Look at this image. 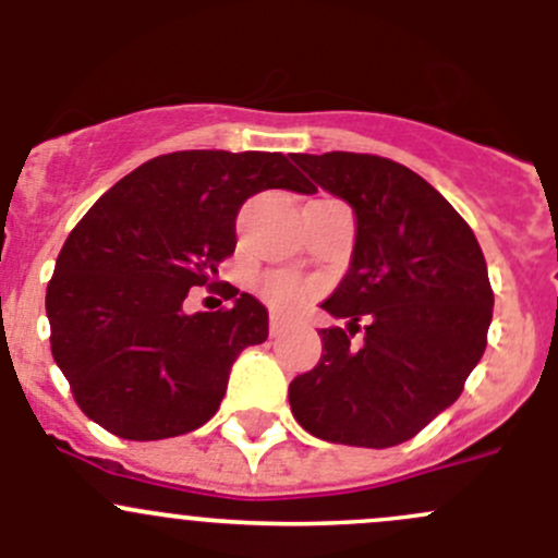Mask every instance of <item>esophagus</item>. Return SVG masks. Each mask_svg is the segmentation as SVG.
Segmentation results:
<instances>
[{"label":"esophagus","instance_id":"obj_1","mask_svg":"<svg viewBox=\"0 0 558 558\" xmlns=\"http://www.w3.org/2000/svg\"><path fill=\"white\" fill-rule=\"evenodd\" d=\"M286 326H289V318H283L280 313H269V335H272V337L283 335Z\"/></svg>","mask_w":558,"mask_h":558}]
</instances>
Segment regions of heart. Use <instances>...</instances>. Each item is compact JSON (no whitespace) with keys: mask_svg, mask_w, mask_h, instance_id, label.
I'll return each mask as SVG.
<instances>
[{"mask_svg":"<svg viewBox=\"0 0 558 558\" xmlns=\"http://www.w3.org/2000/svg\"><path fill=\"white\" fill-rule=\"evenodd\" d=\"M262 294L275 307H289L307 294V286L291 272H272L262 278Z\"/></svg>","mask_w":558,"mask_h":558,"instance_id":"heart-1","label":"heart"}]
</instances>
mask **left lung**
Segmentation results:
<instances>
[{"instance_id": "8db88e82", "label": "left lung", "mask_w": 558, "mask_h": 558, "mask_svg": "<svg viewBox=\"0 0 558 558\" xmlns=\"http://www.w3.org/2000/svg\"><path fill=\"white\" fill-rule=\"evenodd\" d=\"M356 213L353 262L324 311V353L289 386L291 413L326 442L391 448L451 408L481 362L494 311L486 258L451 202L373 154H291Z\"/></svg>"}]
</instances>
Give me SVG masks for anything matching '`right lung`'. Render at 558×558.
Here are the masks:
<instances>
[{"instance_id":"1","label":"right lung","mask_w":558,"mask_h":558,"mask_svg":"<svg viewBox=\"0 0 558 558\" xmlns=\"http://www.w3.org/2000/svg\"><path fill=\"white\" fill-rule=\"evenodd\" d=\"M267 189L315 185L283 154L178 150L118 180L72 229L45 294L50 353L102 429L165 440L216 415L234 359L267 340V311L210 280L238 245L243 202ZM194 284L233 305L185 316Z\"/></svg>"}]
</instances>
